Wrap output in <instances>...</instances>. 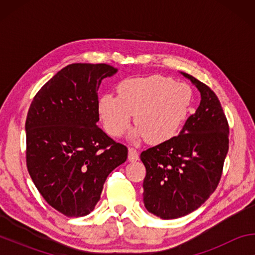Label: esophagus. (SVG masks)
<instances>
[{
  "label": "esophagus",
  "mask_w": 255,
  "mask_h": 255,
  "mask_svg": "<svg viewBox=\"0 0 255 255\" xmlns=\"http://www.w3.org/2000/svg\"><path fill=\"white\" fill-rule=\"evenodd\" d=\"M139 159V155L135 148H129L128 149V161L129 162H136Z\"/></svg>",
  "instance_id": "obj_1"
}]
</instances>
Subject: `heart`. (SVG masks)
<instances>
[{"instance_id":"heart-1","label":"heart","mask_w":255,"mask_h":255,"mask_svg":"<svg viewBox=\"0 0 255 255\" xmlns=\"http://www.w3.org/2000/svg\"><path fill=\"white\" fill-rule=\"evenodd\" d=\"M116 90L117 96L105 93L97 103L99 117L114 137L127 130L133 115L137 126L132 139H147L154 145L166 143L179 135L192 109V89L171 77H129L120 81Z\"/></svg>"}]
</instances>
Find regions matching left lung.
Returning a JSON list of instances; mask_svg holds the SVG:
<instances>
[{
	"instance_id": "left-lung-1",
	"label": "left lung",
	"mask_w": 255,
	"mask_h": 255,
	"mask_svg": "<svg viewBox=\"0 0 255 255\" xmlns=\"http://www.w3.org/2000/svg\"><path fill=\"white\" fill-rule=\"evenodd\" d=\"M199 90L201 101L173 139L144 150V205L162 219L192 213L208 199L221 180L228 152V123L209 86L181 72Z\"/></svg>"
}]
</instances>
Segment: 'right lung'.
I'll list each match as a JSON object with an SVG mask.
<instances>
[{
	"instance_id": "add662e5",
	"label": "right lung",
	"mask_w": 255,
	"mask_h": 255,
	"mask_svg": "<svg viewBox=\"0 0 255 255\" xmlns=\"http://www.w3.org/2000/svg\"><path fill=\"white\" fill-rule=\"evenodd\" d=\"M107 64H71L30 105L27 167L48 204L67 217L91 213L107 176L126 162L128 148L98 127V90L117 73Z\"/></svg>"
}]
</instances>
